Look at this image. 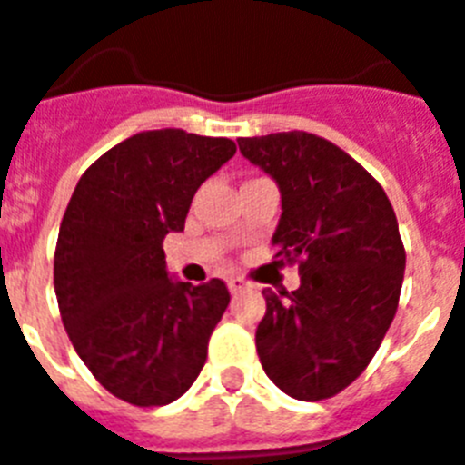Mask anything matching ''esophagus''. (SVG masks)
<instances>
[{
    "mask_svg": "<svg viewBox=\"0 0 465 465\" xmlns=\"http://www.w3.org/2000/svg\"><path fill=\"white\" fill-rule=\"evenodd\" d=\"M228 288H230V292H232V295H237V292H242L244 288H250V283H247L244 278L232 276V278H228Z\"/></svg>",
    "mask_w": 465,
    "mask_h": 465,
    "instance_id": "1",
    "label": "esophagus"
}]
</instances>
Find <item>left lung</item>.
<instances>
[{
  "instance_id": "8db88e82",
  "label": "left lung",
  "mask_w": 465,
  "mask_h": 465,
  "mask_svg": "<svg viewBox=\"0 0 465 465\" xmlns=\"http://www.w3.org/2000/svg\"><path fill=\"white\" fill-rule=\"evenodd\" d=\"M281 192L276 256L300 262V288L263 291L256 352L297 401L331 399L358 380L399 307L406 252L380 182L331 141L307 132L237 139Z\"/></svg>"
}]
</instances>
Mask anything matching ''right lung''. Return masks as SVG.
<instances>
[{
    "label": "right lung",
    "instance_id": "right-lung-1",
    "mask_svg": "<svg viewBox=\"0 0 465 465\" xmlns=\"http://www.w3.org/2000/svg\"><path fill=\"white\" fill-rule=\"evenodd\" d=\"M230 139L153 129L81 174L59 225L54 292L93 377L132 406H168L202 372L230 302L223 281L182 283L163 240L184 230L196 189L235 155Z\"/></svg>",
    "mask_w": 465,
    "mask_h": 465
}]
</instances>
